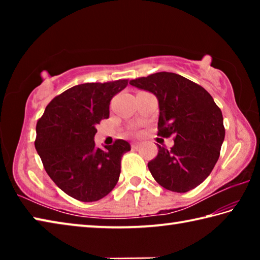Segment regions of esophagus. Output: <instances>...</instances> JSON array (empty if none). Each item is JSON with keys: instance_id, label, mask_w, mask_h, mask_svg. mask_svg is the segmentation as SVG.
<instances>
[{"instance_id": "esophagus-1", "label": "esophagus", "mask_w": 260, "mask_h": 260, "mask_svg": "<svg viewBox=\"0 0 260 260\" xmlns=\"http://www.w3.org/2000/svg\"><path fill=\"white\" fill-rule=\"evenodd\" d=\"M131 147H132V149H134V150H135V149H138L140 147V143L139 142H133L131 144Z\"/></svg>"}]
</instances>
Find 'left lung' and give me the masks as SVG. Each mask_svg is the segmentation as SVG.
Wrapping results in <instances>:
<instances>
[{"label": "left lung", "instance_id": "8db88e82", "mask_svg": "<svg viewBox=\"0 0 260 260\" xmlns=\"http://www.w3.org/2000/svg\"><path fill=\"white\" fill-rule=\"evenodd\" d=\"M129 83L156 95L157 135L174 140L171 149L158 146L157 156L148 162L153 179L175 192L196 188L212 172L220 156L225 139L221 110L203 87L177 73L158 72Z\"/></svg>", "mask_w": 260, "mask_h": 260}]
</instances>
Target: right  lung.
Here are the masks:
<instances>
[{"label":"right lung","mask_w":260,"mask_h":260,"mask_svg":"<svg viewBox=\"0 0 260 260\" xmlns=\"http://www.w3.org/2000/svg\"><path fill=\"white\" fill-rule=\"evenodd\" d=\"M127 85V79H120L74 86L52 99L37 122L34 144L43 167L73 199L99 201L118 182L129 143L116 140L102 150L95 148L94 136L100 121L109 118L110 101Z\"/></svg>","instance_id":"1"}]
</instances>
